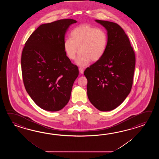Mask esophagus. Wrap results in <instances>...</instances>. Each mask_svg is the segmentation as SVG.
Returning a JSON list of instances; mask_svg holds the SVG:
<instances>
[{"mask_svg":"<svg viewBox=\"0 0 159 159\" xmlns=\"http://www.w3.org/2000/svg\"><path fill=\"white\" fill-rule=\"evenodd\" d=\"M79 71L80 72V73H81V75H82V74H84V69H82V68H79Z\"/></svg>","mask_w":159,"mask_h":159,"instance_id":"1","label":"esophagus"}]
</instances>
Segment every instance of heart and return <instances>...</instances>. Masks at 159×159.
Segmentation results:
<instances>
[{
  "mask_svg": "<svg viewBox=\"0 0 159 159\" xmlns=\"http://www.w3.org/2000/svg\"><path fill=\"white\" fill-rule=\"evenodd\" d=\"M71 37L64 41L65 53L70 60H76V64L84 67L90 61H97L101 58L107 45V35L104 30L97 28L89 24H82L71 32Z\"/></svg>",
  "mask_w": 159,
  "mask_h": 159,
  "instance_id": "obj_1",
  "label": "heart"
}]
</instances>
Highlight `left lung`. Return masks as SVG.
<instances>
[{
  "mask_svg": "<svg viewBox=\"0 0 159 159\" xmlns=\"http://www.w3.org/2000/svg\"><path fill=\"white\" fill-rule=\"evenodd\" d=\"M95 21L107 30V45L103 57L84 70L88 97L95 108L109 111L122 104L131 91L135 53L127 35L118 24Z\"/></svg>",
  "mask_w": 159,
  "mask_h": 159,
  "instance_id": "1",
  "label": "left lung"
}]
</instances>
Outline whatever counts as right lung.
Returning <instances> with one entry per match:
<instances>
[{"label":"right lung","mask_w":159,"mask_h":159,"mask_svg":"<svg viewBox=\"0 0 159 159\" xmlns=\"http://www.w3.org/2000/svg\"><path fill=\"white\" fill-rule=\"evenodd\" d=\"M77 21L62 19L40 25L25 44L21 65L24 86L34 102L48 111L67 105L79 74L64 48L65 36Z\"/></svg>","instance_id":"obj_1"}]
</instances>
